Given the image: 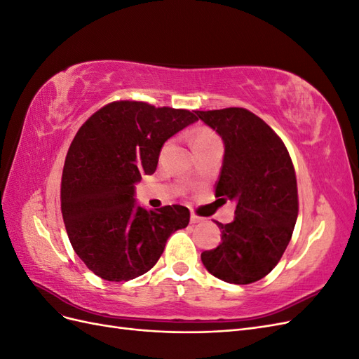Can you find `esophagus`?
I'll use <instances>...</instances> for the list:
<instances>
[{"label": "esophagus", "instance_id": "1", "mask_svg": "<svg viewBox=\"0 0 359 359\" xmlns=\"http://www.w3.org/2000/svg\"><path fill=\"white\" fill-rule=\"evenodd\" d=\"M203 219H202V217H199V215H196V214H193L191 212V215H190V223L191 224H196V223H201Z\"/></svg>", "mask_w": 359, "mask_h": 359}]
</instances>
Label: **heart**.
I'll return each mask as SVG.
<instances>
[{"instance_id": "b5f03b06", "label": "heart", "mask_w": 359, "mask_h": 359, "mask_svg": "<svg viewBox=\"0 0 359 359\" xmlns=\"http://www.w3.org/2000/svg\"><path fill=\"white\" fill-rule=\"evenodd\" d=\"M211 137H215L214 133H211L210 130H201V132L196 135V137H194V142L196 140H205V139H211Z\"/></svg>"}]
</instances>
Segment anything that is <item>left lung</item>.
<instances>
[{"mask_svg": "<svg viewBox=\"0 0 359 359\" xmlns=\"http://www.w3.org/2000/svg\"><path fill=\"white\" fill-rule=\"evenodd\" d=\"M224 144L215 196L236 203L233 222H215L222 243L201 255L214 277L250 285L274 269L298 217L297 177L290 156L265 121L243 107L194 111Z\"/></svg>", "mask_w": 359, "mask_h": 359, "instance_id": "obj_1", "label": "left lung"}]
</instances>
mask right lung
Returning <instances> with one entry per match:
<instances>
[{"instance_id":"right-lung-1","label":"right lung","mask_w":359,"mask_h":359,"mask_svg":"<svg viewBox=\"0 0 359 359\" xmlns=\"http://www.w3.org/2000/svg\"><path fill=\"white\" fill-rule=\"evenodd\" d=\"M196 121L186 109L114 102L76 133L64 163L61 211L73 250L95 276L127 281L145 274L168 238L187 227L186 206L145 210L135 193L156 172L166 140Z\"/></svg>"}]
</instances>
